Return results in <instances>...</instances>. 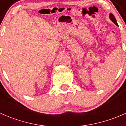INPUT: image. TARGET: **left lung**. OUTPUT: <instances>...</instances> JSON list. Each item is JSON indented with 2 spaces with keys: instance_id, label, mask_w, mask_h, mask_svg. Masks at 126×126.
I'll use <instances>...</instances> for the list:
<instances>
[{
  "instance_id": "1",
  "label": "left lung",
  "mask_w": 126,
  "mask_h": 126,
  "mask_svg": "<svg viewBox=\"0 0 126 126\" xmlns=\"http://www.w3.org/2000/svg\"><path fill=\"white\" fill-rule=\"evenodd\" d=\"M110 19H111V21H112L114 24H116V25H118V24H117V22H116V19H115V16H113V14H111V13L110 14Z\"/></svg>"
}]
</instances>
